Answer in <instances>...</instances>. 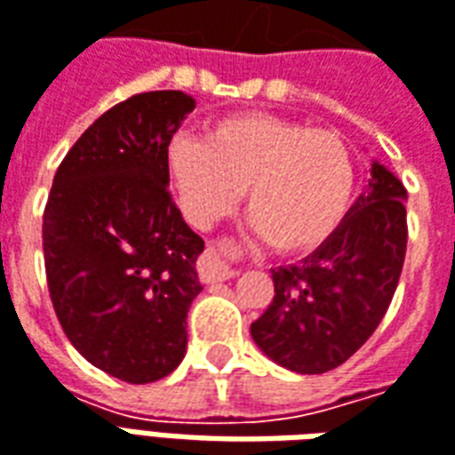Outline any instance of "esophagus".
<instances>
[{
  "label": "esophagus",
  "instance_id": "1",
  "mask_svg": "<svg viewBox=\"0 0 455 455\" xmlns=\"http://www.w3.org/2000/svg\"><path fill=\"white\" fill-rule=\"evenodd\" d=\"M199 275L204 283H214V281H227V278H234L236 271L228 266L221 253L217 251H206L202 260H199Z\"/></svg>",
  "mask_w": 455,
  "mask_h": 455
}]
</instances>
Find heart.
Here are the masks:
<instances>
[{
	"mask_svg": "<svg viewBox=\"0 0 455 455\" xmlns=\"http://www.w3.org/2000/svg\"><path fill=\"white\" fill-rule=\"evenodd\" d=\"M164 162L192 227L212 228L246 192L253 227L281 253L323 246L355 195V162L338 132L260 113L217 120L204 140L174 135Z\"/></svg>",
	"mask_w": 455,
	"mask_h": 455,
	"instance_id": "1",
	"label": "heart"
}]
</instances>
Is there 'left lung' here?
<instances>
[{"label":"left lung","instance_id":"obj_1","mask_svg":"<svg viewBox=\"0 0 455 455\" xmlns=\"http://www.w3.org/2000/svg\"><path fill=\"white\" fill-rule=\"evenodd\" d=\"M367 192L339 228L291 266L273 268L266 313L251 338L266 357L298 374H323L347 362L382 323L406 253V189L371 162Z\"/></svg>","mask_w":455,"mask_h":455}]
</instances>
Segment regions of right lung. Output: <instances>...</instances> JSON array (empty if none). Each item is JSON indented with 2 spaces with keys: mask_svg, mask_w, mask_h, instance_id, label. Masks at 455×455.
<instances>
[{
  "mask_svg": "<svg viewBox=\"0 0 455 455\" xmlns=\"http://www.w3.org/2000/svg\"><path fill=\"white\" fill-rule=\"evenodd\" d=\"M195 98L132 95L95 120L56 170L44 263L56 317L85 360L130 384L157 382L187 352L204 241L167 192L164 152Z\"/></svg>",
  "mask_w": 455,
  "mask_h": 455,
  "instance_id": "1",
  "label": "right lung"
}]
</instances>
